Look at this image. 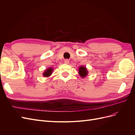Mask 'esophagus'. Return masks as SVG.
Instances as JSON below:
<instances>
[{
	"label": "esophagus",
	"instance_id": "esophagus-1",
	"mask_svg": "<svg viewBox=\"0 0 135 135\" xmlns=\"http://www.w3.org/2000/svg\"><path fill=\"white\" fill-rule=\"evenodd\" d=\"M64 62H65V64H69V60L68 59H65V61H64Z\"/></svg>",
	"mask_w": 135,
	"mask_h": 135
}]
</instances>
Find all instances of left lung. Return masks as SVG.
<instances>
[{
  "label": "left lung",
  "mask_w": 135,
  "mask_h": 135,
  "mask_svg": "<svg viewBox=\"0 0 135 135\" xmlns=\"http://www.w3.org/2000/svg\"><path fill=\"white\" fill-rule=\"evenodd\" d=\"M79 74L81 77H82V78L86 76L88 74V71H87V68L84 66H83L79 67Z\"/></svg>",
  "instance_id": "8db88e82"
}]
</instances>
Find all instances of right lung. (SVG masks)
<instances>
[{
	"label": "right lung",
	"mask_w": 135,
	"mask_h": 135,
	"mask_svg": "<svg viewBox=\"0 0 135 135\" xmlns=\"http://www.w3.org/2000/svg\"><path fill=\"white\" fill-rule=\"evenodd\" d=\"M53 69L52 68H48L47 69H46V70H45V71L43 73V76L44 77H48L50 76L52 73V71H53Z\"/></svg>",
	"instance_id": "1"
}]
</instances>
